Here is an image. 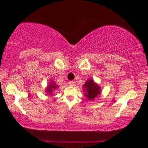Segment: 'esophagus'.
<instances>
[{"mask_svg": "<svg viewBox=\"0 0 148 148\" xmlns=\"http://www.w3.org/2000/svg\"><path fill=\"white\" fill-rule=\"evenodd\" d=\"M69 85L70 86H73L75 85V82H73V81H70V82H69Z\"/></svg>", "mask_w": 148, "mask_h": 148, "instance_id": "1", "label": "esophagus"}]
</instances>
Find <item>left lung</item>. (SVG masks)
<instances>
[{"instance_id": "left-lung-1", "label": "left lung", "mask_w": 148, "mask_h": 148, "mask_svg": "<svg viewBox=\"0 0 148 148\" xmlns=\"http://www.w3.org/2000/svg\"><path fill=\"white\" fill-rule=\"evenodd\" d=\"M84 94L89 100H94V99L101 94V88L94 79H89L83 86Z\"/></svg>"}]
</instances>
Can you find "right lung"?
Segmentation results:
<instances>
[{
  "label": "right lung",
  "instance_id": "right-lung-1",
  "mask_svg": "<svg viewBox=\"0 0 148 148\" xmlns=\"http://www.w3.org/2000/svg\"><path fill=\"white\" fill-rule=\"evenodd\" d=\"M58 86L57 84H56V83L54 82L53 80H50L49 82H48V84L47 87L46 88V90H45V92L46 93H47L49 95H52L54 94V91H55L57 90L58 88Z\"/></svg>",
  "mask_w": 148,
  "mask_h": 148
}]
</instances>
